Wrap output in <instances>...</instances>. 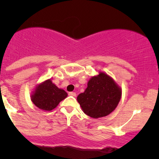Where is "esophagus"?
I'll list each match as a JSON object with an SVG mask.
<instances>
[{"instance_id":"1","label":"esophagus","mask_w":159,"mask_h":159,"mask_svg":"<svg viewBox=\"0 0 159 159\" xmlns=\"http://www.w3.org/2000/svg\"><path fill=\"white\" fill-rule=\"evenodd\" d=\"M68 94H69L70 96H76V93L73 92V91H71V92H69V93H68Z\"/></svg>"}]
</instances>
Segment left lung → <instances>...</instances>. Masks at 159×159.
Returning <instances> with one entry per match:
<instances>
[{"label": "left lung", "instance_id": "left-lung-1", "mask_svg": "<svg viewBox=\"0 0 159 159\" xmlns=\"http://www.w3.org/2000/svg\"><path fill=\"white\" fill-rule=\"evenodd\" d=\"M121 89L111 77L100 71L90 78L88 87L77 97L81 109L89 116L98 118L110 115L121 100Z\"/></svg>", "mask_w": 159, "mask_h": 159}]
</instances>
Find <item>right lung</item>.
Segmentation results:
<instances>
[{
	"label": "right lung",
	"instance_id": "obj_1",
	"mask_svg": "<svg viewBox=\"0 0 159 159\" xmlns=\"http://www.w3.org/2000/svg\"><path fill=\"white\" fill-rule=\"evenodd\" d=\"M68 94L65 90L57 88L51 79L40 83L32 91L30 99L39 109L51 111L58 105Z\"/></svg>",
	"mask_w": 159,
	"mask_h": 159
}]
</instances>
